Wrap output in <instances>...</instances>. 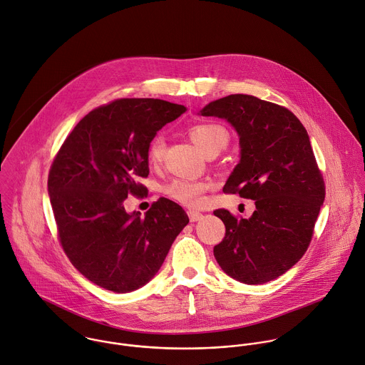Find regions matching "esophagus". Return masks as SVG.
I'll return each mask as SVG.
<instances>
[{"mask_svg": "<svg viewBox=\"0 0 365 365\" xmlns=\"http://www.w3.org/2000/svg\"><path fill=\"white\" fill-rule=\"evenodd\" d=\"M187 215H189L190 222H197V220H200L203 217V215L200 212H197V210H189Z\"/></svg>", "mask_w": 365, "mask_h": 365, "instance_id": "34e87169", "label": "esophagus"}]
</instances>
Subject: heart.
Returning <instances> with one entry per match:
<instances>
[{
	"instance_id": "obj_1",
	"label": "heart",
	"mask_w": 365,
	"mask_h": 365,
	"mask_svg": "<svg viewBox=\"0 0 365 365\" xmlns=\"http://www.w3.org/2000/svg\"><path fill=\"white\" fill-rule=\"evenodd\" d=\"M190 139L206 153H219L229 143V132L225 126L216 122L196 123L189 129ZM166 143L163 136L156 135L148 146V162L150 166H158L165 155ZM210 189V183L206 180L195 179H173L163 187V193L172 200L196 207L202 205L205 193Z\"/></svg>"
}]
</instances>
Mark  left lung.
Here are the masks:
<instances>
[{
    "label": "left lung",
    "instance_id": "8db88e82",
    "mask_svg": "<svg viewBox=\"0 0 365 365\" xmlns=\"http://www.w3.org/2000/svg\"><path fill=\"white\" fill-rule=\"evenodd\" d=\"M200 113L226 119L239 133L240 162L223 192L256 205L249 219L213 212L226 227L213 255L237 282L274 280L307 252L326 197L307 130L287 108L243 93L213 101Z\"/></svg>",
    "mask_w": 365,
    "mask_h": 365
}]
</instances>
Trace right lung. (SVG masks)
<instances>
[{
    "label": "right lung",
    "mask_w": 365,
    "mask_h": 365,
    "mask_svg": "<svg viewBox=\"0 0 365 365\" xmlns=\"http://www.w3.org/2000/svg\"><path fill=\"white\" fill-rule=\"evenodd\" d=\"M186 108L153 98H123L95 108L66 136L48 175L61 246L73 267L96 286L128 293L160 269L186 212L160 197L140 217L126 213L128 195L148 189V146Z\"/></svg>",
    "instance_id": "right-lung-1"
}]
</instances>
